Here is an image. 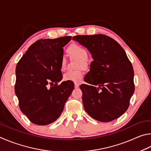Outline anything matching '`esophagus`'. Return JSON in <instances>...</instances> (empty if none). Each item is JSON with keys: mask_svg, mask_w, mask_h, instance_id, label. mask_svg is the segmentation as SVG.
I'll use <instances>...</instances> for the list:
<instances>
[{"mask_svg": "<svg viewBox=\"0 0 151 151\" xmlns=\"http://www.w3.org/2000/svg\"><path fill=\"white\" fill-rule=\"evenodd\" d=\"M79 86H80V84L78 83H75V84H74V87H75V88H78Z\"/></svg>", "mask_w": 151, "mask_h": 151, "instance_id": "esophagus-1", "label": "esophagus"}]
</instances>
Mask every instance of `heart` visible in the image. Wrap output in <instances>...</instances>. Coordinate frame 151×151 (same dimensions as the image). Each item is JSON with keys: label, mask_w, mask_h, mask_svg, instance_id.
Listing matches in <instances>:
<instances>
[{"label": "heart", "mask_w": 151, "mask_h": 151, "mask_svg": "<svg viewBox=\"0 0 151 151\" xmlns=\"http://www.w3.org/2000/svg\"><path fill=\"white\" fill-rule=\"evenodd\" d=\"M68 51L72 56H75L80 60L78 67H85L86 62L88 58V53L86 49L78 44H71L68 47ZM67 64V62L64 56H63L60 61V68L62 70H65ZM83 73L81 70H69L63 74V79L64 81H71V82H80L83 78Z\"/></svg>", "instance_id": "obj_1"}]
</instances>
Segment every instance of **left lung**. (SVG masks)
Masks as SVG:
<instances>
[{
  "instance_id": "8db88e82",
  "label": "left lung",
  "mask_w": 151,
  "mask_h": 151,
  "mask_svg": "<svg viewBox=\"0 0 151 151\" xmlns=\"http://www.w3.org/2000/svg\"><path fill=\"white\" fill-rule=\"evenodd\" d=\"M73 40L86 47L93 61L81 84L83 107L100 122H109L122 115L134 91L133 65L122 47L104 34L78 35Z\"/></svg>"
}]
</instances>
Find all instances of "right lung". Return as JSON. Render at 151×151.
<instances>
[{"instance_id":"1","label":"right lung","mask_w":151,"mask_h":151,"mask_svg":"<svg viewBox=\"0 0 151 151\" xmlns=\"http://www.w3.org/2000/svg\"><path fill=\"white\" fill-rule=\"evenodd\" d=\"M71 39L63 36L38 40L28 47L16 67L14 91L19 107L36 125H46L57 120L73 90L71 81L58 83L62 79L63 47Z\"/></svg>"}]
</instances>
